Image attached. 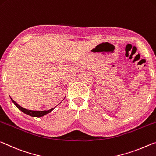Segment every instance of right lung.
Masks as SVG:
<instances>
[{"label":"right lung","mask_w":156,"mask_h":156,"mask_svg":"<svg viewBox=\"0 0 156 156\" xmlns=\"http://www.w3.org/2000/svg\"><path fill=\"white\" fill-rule=\"evenodd\" d=\"M11 99L12 100V101L14 102V104H15V105H16V106L20 110V111H21L22 112H23L24 113L28 115L32 116V117H42L43 115H45L50 113V112L55 108H53L52 109L48 110V111H30V110H27V109H25L24 108H23V107L19 106V104H18L16 101H14L12 98H11Z\"/></svg>","instance_id":"obj_1"}]
</instances>
